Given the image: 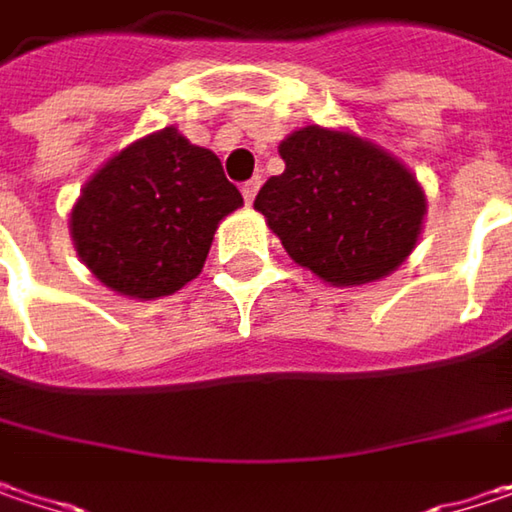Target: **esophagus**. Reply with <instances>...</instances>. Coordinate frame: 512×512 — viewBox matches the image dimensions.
Listing matches in <instances>:
<instances>
[{"instance_id":"esophagus-1","label":"esophagus","mask_w":512,"mask_h":512,"mask_svg":"<svg viewBox=\"0 0 512 512\" xmlns=\"http://www.w3.org/2000/svg\"><path fill=\"white\" fill-rule=\"evenodd\" d=\"M259 186H262V180H259V177L247 180V183L241 186V195H244V201H247V203L256 201V192H259Z\"/></svg>"}]
</instances>
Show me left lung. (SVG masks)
Here are the masks:
<instances>
[{"label": "left lung", "mask_w": 512, "mask_h": 512, "mask_svg": "<svg viewBox=\"0 0 512 512\" xmlns=\"http://www.w3.org/2000/svg\"><path fill=\"white\" fill-rule=\"evenodd\" d=\"M279 157L285 171L259 189L253 209L300 268L352 288L379 282L411 256L428 201L399 157L320 125L288 133Z\"/></svg>", "instance_id": "left-lung-1"}]
</instances>
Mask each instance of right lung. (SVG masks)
<instances>
[{"label": "right lung", "mask_w": 512, "mask_h": 512, "mask_svg": "<svg viewBox=\"0 0 512 512\" xmlns=\"http://www.w3.org/2000/svg\"><path fill=\"white\" fill-rule=\"evenodd\" d=\"M241 203L221 160L168 125L92 174L69 212V233L101 285L160 300L201 274L218 224Z\"/></svg>", "instance_id": "1"}]
</instances>
